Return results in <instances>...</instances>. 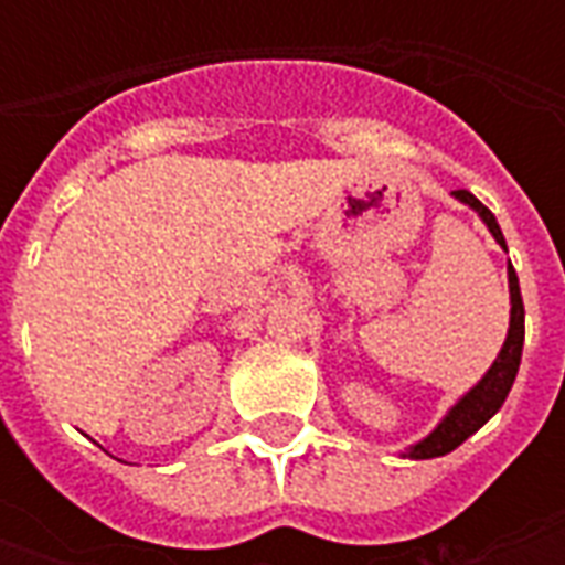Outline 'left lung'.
Instances as JSON below:
<instances>
[{
  "instance_id": "1",
  "label": "left lung",
  "mask_w": 565,
  "mask_h": 565,
  "mask_svg": "<svg viewBox=\"0 0 565 565\" xmlns=\"http://www.w3.org/2000/svg\"><path fill=\"white\" fill-rule=\"evenodd\" d=\"M456 194V201H462L468 204L484 223H488L490 235L500 242V248H507V238H503V232L497 226V216L490 213L488 206L481 204L471 191H452ZM510 333H507V342H503V349H500V355L497 361L490 364V371L484 377L478 380L471 390H468L462 399L456 402L449 412H446V418L427 437H424L422 444H415L405 456H412V459H437V456H446V452H452L459 444H466L468 437L478 430V427H484V424L500 412V405L507 402L512 390V380L519 374V361H522V342H525V305H522V292H519V276L512 270L510 264Z\"/></svg>"
}]
</instances>
